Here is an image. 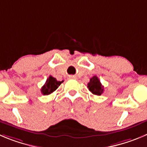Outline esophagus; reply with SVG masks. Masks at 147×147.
<instances>
[{
    "instance_id": "34e87169",
    "label": "esophagus",
    "mask_w": 147,
    "mask_h": 147,
    "mask_svg": "<svg viewBox=\"0 0 147 147\" xmlns=\"http://www.w3.org/2000/svg\"><path fill=\"white\" fill-rule=\"evenodd\" d=\"M69 78H72V79H76V77L74 76V75H70V76H69Z\"/></svg>"
}]
</instances>
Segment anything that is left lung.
I'll list each match as a JSON object with an SVG mask.
<instances>
[{"label": "left lung", "instance_id": "8db88e82", "mask_svg": "<svg viewBox=\"0 0 147 147\" xmlns=\"http://www.w3.org/2000/svg\"><path fill=\"white\" fill-rule=\"evenodd\" d=\"M88 88L90 92L94 95L100 96L104 92V86L101 85L98 77L96 76H94L90 78V82L88 83Z\"/></svg>", "mask_w": 147, "mask_h": 147}]
</instances>
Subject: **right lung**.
Instances as JSON below:
<instances>
[{
	"mask_svg": "<svg viewBox=\"0 0 147 147\" xmlns=\"http://www.w3.org/2000/svg\"><path fill=\"white\" fill-rule=\"evenodd\" d=\"M61 83H63V80L62 81H58L56 78L50 76L47 79L44 86L41 88V93L43 95H49L57 90Z\"/></svg>",
	"mask_w": 147,
	"mask_h": 147,
	"instance_id": "right-lung-1",
	"label": "right lung"
}]
</instances>
